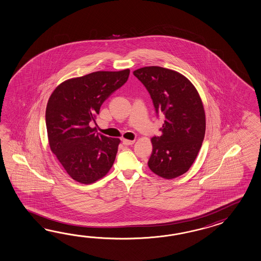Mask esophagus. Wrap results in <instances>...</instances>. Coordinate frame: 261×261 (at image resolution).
I'll list each match as a JSON object with an SVG mask.
<instances>
[{"label": "esophagus", "instance_id": "esophagus-1", "mask_svg": "<svg viewBox=\"0 0 261 261\" xmlns=\"http://www.w3.org/2000/svg\"><path fill=\"white\" fill-rule=\"evenodd\" d=\"M135 143V140H128V139H122V144L125 146H129V145H133Z\"/></svg>", "mask_w": 261, "mask_h": 261}]
</instances>
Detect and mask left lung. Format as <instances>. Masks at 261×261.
Segmentation results:
<instances>
[{"mask_svg":"<svg viewBox=\"0 0 261 261\" xmlns=\"http://www.w3.org/2000/svg\"><path fill=\"white\" fill-rule=\"evenodd\" d=\"M151 95L157 116L165 115L160 137H152L148 166L153 173L173 179L186 173L197 158L205 136L202 101L188 79L173 70L146 66L133 72Z\"/></svg>","mask_w":261,"mask_h":261,"instance_id":"8db88e82","label":"left lung"}]
</instances>
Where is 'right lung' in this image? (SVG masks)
I'll return each instance as SVG.
<instances>
[{"label": "right lung", "mask_w": 261, "mask_h": 261, "mask_svg": "<svg viewBox=\"0 0 261 261\" xmlns=\"http://www.w3.org/2000/svg\"><path fill=\"white\" fill-rule=\"evenodd\" d=\"M130 70L97 71L70 79L56 88L46 105L50 150L73 180L90 185L103 178L115 161L120 139L96 133L95 122L106 99L127 81Z\"/></svg>", "instance_id": "add662e5"}]
</instances>
